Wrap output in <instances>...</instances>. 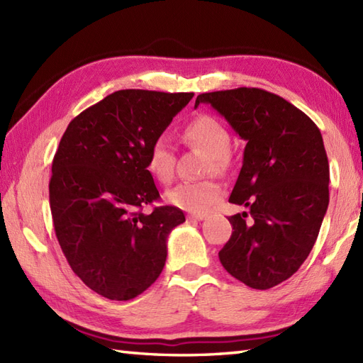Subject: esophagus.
<instances>
[{"instance_id": "1", "label": "esophagus", "mask_w": 363, "mask_h": 363, "mask_svg": "<svg viewBox=\"0 0 363 363\" xmlns=\"http://www.w3.org/2000/svg\"><path fill=\"white\" fill-rule=\"evenodd\" d=\"M206 218V213H189L187 220L189 221H201Z\"/></svg>"}]
</instances>
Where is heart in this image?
<instances>
[{
  "label": "heart",
  "mask_w": 363,
  "mask_h": 363,
  "mask_svg": "<svg viewBox=\"0 0 363 363\" xmlns=\"http://www.w3.org/2000/svg\"><path fill=\"white\" fill-rule=\"evenodd\" d=\"M182 140L191 148L207 154L204 174L225 173L229 165L230 135L220 120L212 115L199 113L181 130ZM146 169L159 184L172 182L174 174L173 150L164 135H159L146 152ZM223 196L218 182H181L167 191L165 199L177 209L191 213H204L217 204Z\"/></svg>",
  "instance_id": "b5f03b06"
}]
</instances>
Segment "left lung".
<instances>
[{"instance_id": "obj_1", "label": "left lung", "mask_w": 363, "mask_h": 363, "mask_svg": "<svg viewBox=\"0 0 363 363\" xmlns=\"http://www.w3.org/2000/svg\"><path fill=\"white\" fill-rule=\"evenodd\" d=\"M246 140L229 203L248 207L228 220L233 235L221 265L251 289L267 290L298 272L329 204V162L318 126L284 98L238 87L198 95ZM251 220H246L247 215Z\"/></svg>"}]
</instances>
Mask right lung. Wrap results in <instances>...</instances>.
I'll return each instance as SVG.
<instances>
[{"label": "right lung", "mask_w": 363, "mask_h": 363, "mask_svg": "<svg viewBox=\"0 0 363 363\" xmlns=\"http://www.w3.org/2000/svg\"><path fill=\"white\" fill-rule=\"evenodd\" d=\"M194 94L118 90L74 117L54 154L50 207L57 242L74 274L107 299L128 301L157 279L167 237L186 221L159 201L146 169L156 137Z\"/></svg>", "instance_id": "add662e5"}]
</instances>
